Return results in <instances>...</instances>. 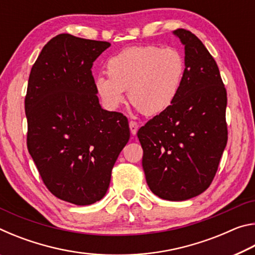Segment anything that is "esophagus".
I'll use <instances>...</instances> for the list:
<instances>
[{
    "label": "esophagus",
    "instance_id": "esophagus-1",
    "mask_svg": "<svg viewBox=\"0 0 255 255\" xmlns=\"http://www.w3.org/2000/svg\"><path fill=\"white\" fill-rule=\"evenodd\" d=\"M129 129H130L131 135H136V132L138 130V124L136 122H129Z\"/></svg>",
    "mask_w": 255,
    "mask_h": 255
}]
</instances>
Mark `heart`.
<instances>
[{
  "label": "heart",
  "instance_id": "obj_1",
  "mask_svg": "<svg viewBox=\"0 0 255 255\" xmlns=\"http://www.w3.org/2000/svg\"><path fill=\"white\" fill-rule=\"evenodd\" d=\"M187 72L182 51L174 47L133 46L107 63L108 76H98L96 90L109 109H117L128 91V100L144 116L162 114L178 98Z\"/></svg>",
  "mask_w": 255,
  "mask_h": 255
}]
</instances>
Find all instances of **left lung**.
Segmentation results:
<instances>
[{
    "instance_id": "8db88e82",
    "label": "left lung",
    "mask_w": 255,
    "mask_h": 255,
    "mask_svg": "<svg viewBox=\"0 0 255 255\" xmlns=\"http://www.w3.org/2000/svg\"><path fill=\"white\" fill-rule=\"evenodd\" d=\"M184 45L187 72L176 100L137 132L146 182L154 195L182 201L208 189L227 144V93L213 56L196 34Z\"/></svg>"
}]
</instances>
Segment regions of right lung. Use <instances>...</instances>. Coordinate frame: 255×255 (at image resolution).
<instances>
[{"label":"right lung","mask_w":255,"mask_h":255,"mask_svg":"<svg viewBox=\"0 0 255 255\" xmlns=\"http://www.w3.org/2000/svg\"><path fill=\"white\" fill-rule=\"evenodd\" d=\"M110 44L60 33L31 68L27 146L47 189L77 206L101 200L130 136L123 114L102 109L91 68Z\"/></svg>","instance_id":"obj_1"}]
</instances>
